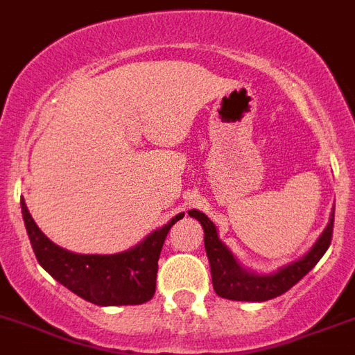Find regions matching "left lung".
Returning <instances> with one entry per match:
<instances>
[{
  "label": "left lung",
  "instance_id": "left-lung-1",
  "mask_svg": "<svg viewBox=\"0 0 355 355\" xmlns=\"http://www.w3.org/2000/svg\"><path fill=\"white\" fill-rule=\"evenodd\" d=\"M189 216L198 219L205 230V250L209 256L210 274H212V285L216 294L219 297L232 301H268L285 294L286 290L292 288L297 281L303 279L318 265L324 252L329 250L334 232L332 214L323 234L301 259L283 266L274 274L261 276V274L243 268L237 263L232 252L228 250L227 245L219 239L216 225L203 212L190 210Z\"/></svg>",
  "mask_w": 355,
  "mask_h": 355
}]
</instances>
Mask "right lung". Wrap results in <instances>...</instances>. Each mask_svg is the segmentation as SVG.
<instances>
[{"label":"right lung","mask_w":355,"mask_h":355,"mask_svg":"<svg viewBox=\"0 0 355 355\" xmlns=\"http://www.w3.org/2000/svg\"><path fill=\"white\" fill-rule=\"evenodd\" d=\"M21 214L37 263L70 292L99 306L141 304L152 300L165 237L172 225L184 216L178 214L130 250L98 256L74 254L52 243L34 223L23 199Z\"/></svg>","instance_id":"right-lung-1"}]
</instances>
